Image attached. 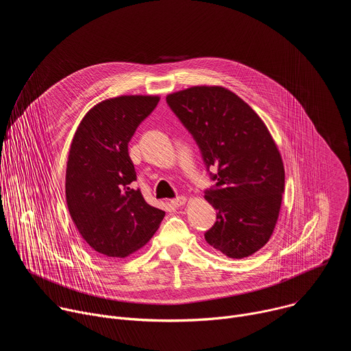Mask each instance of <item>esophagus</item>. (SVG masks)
<instances>
[{
    "label": "esophagus",
    "instance_id": "obj_1",
    "mask_svg": "<svg viewBox=\"0 0 351 351\" xmlns=\"http://www.w3.org/2000/svg\"><path fill=\"white\" fill-rule=\"evenodd\" d=\"M171 203H172L173 207H180V206H183L186 203V197L184 195H178L176 198L172 199Z\"/></svg>",
    "mask_w": 351,
    "mask_h": 351
}]
</instances>
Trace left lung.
Wrapping results in <instances>:
<instances>
[{
  "label": "left lung",
  "mask_w": 351,
  "mask_h": 351,
  "mask_svg": "<svg viewBox=\"0 0 351 351\" xmlns=\"http://www.w3.org/2000/svg\"><path fill=\"white\" fill-rule=\"evenodd\" d=\"M167 103L197 143L215 186L206 190L217 222L204 233L210 245L244 258L267 244L278 221L285 169L261 118L228 88L195 86Z\"/></svg>",
  "instance_id": "left-lung-1"
}]
</instances>
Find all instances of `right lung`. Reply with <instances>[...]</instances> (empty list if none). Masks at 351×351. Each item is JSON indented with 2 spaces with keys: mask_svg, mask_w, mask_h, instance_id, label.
Instances as JSON below:
<instances>
[{
  "mask_svg": "<svg viewBox=\"0 0 351 351\" xmlns=\"http://www.w3.org/2000/svg\"><path fill=\"white\" fill-rule=\"evenodd\" d=\"M160 101L157 95H121L93 107L69 149L66 204L84 241L104 257H126L157 232L165 213L133 189L128 144Z\"/></svg>",
  "mask_w": 351,
  "mask_h": 351,
  "instance_id": "1",
  "label": "right lung"
}]
</instances>
